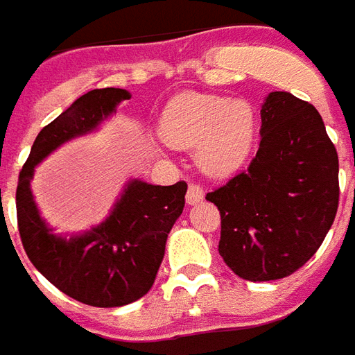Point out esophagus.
I'll use <instances>...</instances> for the list:
<instances>
[{"instance_id":"esophagus-1","label":"esophagus","mask_w":355,"mask_h":355,"mask_svg":"<svg viewBox=\"0 0 355 355\" xmlns=\"http://www.w3.org/2000/svg\"><path fill=\"white\" fill-rule=\"evenodd\" d=\"M203 198H205V192H203V189H201L200 185H189V191H187V203L189 205H196V203H200V201H203Z\"/></svg>"}]
</instances>
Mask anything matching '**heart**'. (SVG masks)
Segmentation results:
<instances>
[{
	"mask_svg": "<svg viewBox=\"0 0 355 355\" xmlns=\"http://www.w3.org/2000/svg\"><path fill=\"white\" fill-rule=\"evenodd\" d=\"M159 137L172 148L196 146L198 166L207 175L223 178L248 159L254 137V110L242 98L180 93L163 110Z\"/></svg>",
	"mask_w": 355,
	"mask_h": 355,
	"instance_id": "obj_1",
	"label": "heart"
}]
</instances>
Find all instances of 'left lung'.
Wrapping results in <instances>:
<instances>
[{"label":"left lung","instance_id":"1","mask_svg":"<svg viewBox=\"0 0 355 355\" xmlns=\"http://www.w3.org/2000/svg\"><path fill=\"white\" fill-rule=\"evenodd\" d=\"M260 117L249 168L207 194L222 216L223 262L251 282L302 268L321 248L339 205L337 150L315 107L273 92Z\"/></svg>","mask_w":355,"mask_h":355}]
</instances>
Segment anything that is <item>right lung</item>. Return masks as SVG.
Returning <instances> with one entry per match:
<instances>
[{"label":"right lung","mask_w":355,"mask_h":355,"mask_svg":"<svg viewBox=\"0 0 355 355\" xmlns=\"http://www.w3.org/2000/svg\"><path fill=\"white\" fill-rule=\"evenodd\" d=\"M130 97L126 89L104 87L76 98L38 133L16 189L18 231L34 268L71 299L97 308L130 304L154 286L168 232L185 207L187 183L128 181L101 225L67 238L55 234L40 216L31 180L53 150L97 130Z\"/></svg>","instance_id":"right-lung-1"}]
</instances>
